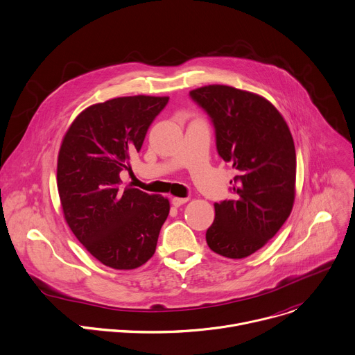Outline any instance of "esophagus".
<instances>
[{
    "label": "esophagus",
    "instance_id": "1",
    "mask_svg": "<svg viewBox=\"0 0 355 355\" xmlns=\"http://www.w3.org/2000/svg\"><path fill=\"white\" fill-rule=\"evenodd\" d=\"M187 200H188V198H173V199H171V204H173L175 208H178V207L184 205Z\"/></svg>",
    "mask_w": 355,
    "mask_h": 355
}]
</instances>
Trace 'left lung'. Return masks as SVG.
Returning <instances> with one entry per match:
<instances>
[{"mask_svg": "<svg viewBox=\"0 0 355 355\" xmlns=\"http://www.w3.org/2000/svg\"><path fill=\"white\" fill-rule=\"evenodd\" d=\"M215 128L218 155L233 164V198L215 204L207 230L209 248L244 259L282 227L295 199L296 153L282 115L266 98L229 85L189 92Z\"/></svg>", "mask_w": 355, "mask_h": 355, "instance_id": "1", "label": "left lung"}]
</instances>
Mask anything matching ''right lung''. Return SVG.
Wrapping results in <instances>:
<instances>
[{
    "instance_id": "1",
    "label": "right lung",
    "mask_w": 355,
    "mask_h": 355,
    "mask_svg": "<svg viewBox=\"0 0 355 355\" xmlns=\"http://www.w3.org/2000/svg\"><path fill=\"white\" fill-rule=\"evenodd\" d=\"M168 96H122L83 111L67 130L58 160V189L67 225L107 267L133 270L155 254L170 212L162 195L121 187Z\"/></svg>"
}]
</instances>
